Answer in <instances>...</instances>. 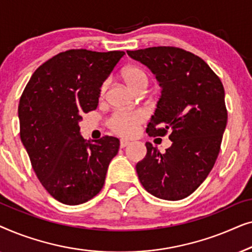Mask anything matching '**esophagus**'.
<instances>
[{
	"mask_svg": "<svg viewBox=\"0 0 252 252\" xmlns=\"http://www.w3.org/2000/svg\"><path fill=\"white\" fill-rule=\"evenodd\" d=\"M129 144V141H127V140H120V147L122 148H125V147H127Z\"/></svg>",
	"mask_w": 252,
	"mask_h": 252,
	"instance_id": "1",
	"label": "esophagus"
}]
</instances>
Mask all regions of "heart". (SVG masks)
Here are the masks:
<instances>
[{
  "instance_id": "b5f03b06",
  "label": "heart",
  "mask_w": 252,
  "mask_h": 252,
  "mask_svg": "<svg viewBox=\"0 0 252 252\" xmlns=\"http://www.w3.org/2000/svg\"><path fill=\"white\" fill-rule=\"evenodd\" d=\"M123 78L127 86L134 92L140 87L148 86V75L141 67L128 66L123 71ZM108 87V82H104L102 86V93L105 92ZM144 113L142 111H118L109 120V125L111 128L123 136H130L136 132L137 125L143 122Z\"/></svg>"
}]
</instances>
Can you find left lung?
Segmentation results:
<instances>
[{
  "label": "left lung",
  "mask_w": 252,
  "mask_h": 252,
  "mask_svg": "<svg viewBox=\"0 0 252 252\" xmlns=\"http://www.w3.org/2000/svg\"><path fill=\"white\" fill-rule=\"evenodd\" d=\"M149 67L161 87L147 133L172 146L165 154L147 142V155L136 164L144 189L167 201L187 197L208 177L218 157L227 125L225 91L220 79L196 55L174 47L127 51Z\"/></svg>",
  "instance_id": "obj_1"
}]
</instances>
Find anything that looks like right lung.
<instances>
[{"label":"right lung","mask_w":252,"mask_h":252,"mask_svg":"<svg viewBox=\"0 0 252 252\" xmlns=\"http://www.w3.org/2000/svg\"><path fill=\"white\" fill-rule=\"evenodd\" d=\"M124 51L72 49L36 68L20 97V140L33 170L58 202L78 205L101 191L119 140H85L81 113L97 108L101 87Z\"/></svg>","instance_id":"obj_1"}]
</instances>
